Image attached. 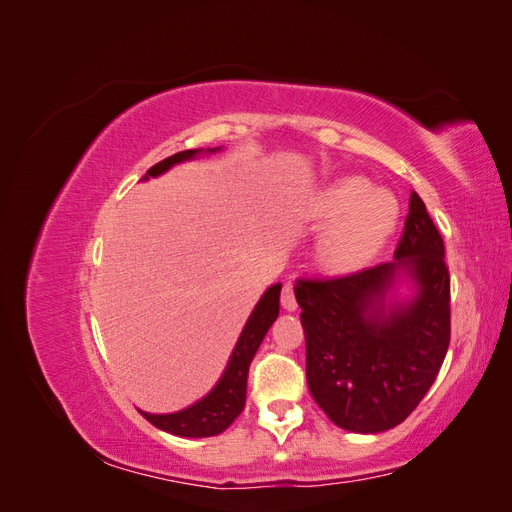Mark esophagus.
<instances>
[{
	"label": "esophagus",
	"instance_id": "esophagus-1",
	"mask_svg": "<svg viewBox=\"0 0 512 512\" xmlns=\"http://www.w3.org/2000/svg\"><path fill=\"white\" fill-rule=\"evenodd\" d=\"M282 307L288 309V312H294V309L299 307V305H297V299H294V288H292L290 284H286V286L282 288Z\"/></svg>",
	"mask_w": 512,
	"mask_h": 512
}]
</instances>
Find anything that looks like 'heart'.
<instances>
[{
  "instance_id": "obj_1",
  "label": "heart",
  "mask_w": 512,
  "mask_h": 512,
  "mask_svg": "<svg viewBox=\"0 0 512 512\" xmlns=\"http://www.w3.org/2000/svg\"><path fill=\"white\" fill-rule=\"evenodd\" d=\"M399 207L391 194L376 192L361 177H346L324 188L312 203V218L331 224L322 256L333 267H354L374 258L391 237Z\"/></svg>"
}]
</instances>
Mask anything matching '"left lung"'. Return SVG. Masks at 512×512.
I'll list each match as a JSON object with an SVG mask.
<instances>
[{
  "label": "left lung",
  "mask_w": 512,
  "mask_h": 512,
  "mask_svg": "<svg viewBox=\"0 0 512 512\" xmlns=\"http://www.w3.org/2000/svg\"><path fill=\"white\" fill-rule=\"evenodd\" d=\"M397 270L417 282L408 308H384ZM305 331L307 386L331 421L348 431H386L431 389L451 342V275L444 241L416 192L395 262L294 286Z\"/></svg>",
  "instance_id": "obj_1"
}]
</instances>
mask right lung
I'll use <instances>...</instances> for the list:
<instances>
[{"label": "right lung", "mask_w": 512, "mask_h": 512, "mask_svg": "<svg viewBox=\"0 0 512 512\" xmlns=\"http://www.w3.org/2000/svg\"><path fill=\"white\" fill-rule=\"evenodd\" d=\"M198 151L200 149H188V151H179L170 158H164L162 162L153 164L143 179L162 175L164 170H168L173 164L194 158ZM209 151H215V149H209ZM280 290H282V284H275L262 294V299L258 301L250 320L245 324L235 350H232L224 376L220 378L218 384H215V389L205 399H200L198 404L175 414L141 412L151 425H156L162 431L175 433V436H181V438H209V436H218V433H222L232 421H235L245 408L247 371H250V363L254 359L260 342L265 339L269 327L275 322L277 314H280Z\"/></svg>", "instance_id": "right-lung-1"}]
</instances>
